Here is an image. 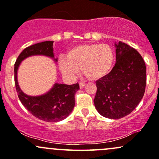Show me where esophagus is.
I'll return each instance as SVG.
<instances>
[{
    "mask_svg": "<svg viewBox=\"0 0 159 159\" xmlns=\"http://www.w3.org/2000/svg\"><path fill=\"white\" fill-rule=\"evenodd\" d=\"M85 83H83V82H81V83H80V89H82V88H83L85 86Z\"/></svg>",
    "mask_w": 159,
    "mask_h": 159,
    "instance_id": "1",
    "label": "esophagus"
}]
</instances>
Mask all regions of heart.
I'll list each match as a JSON object with an SVG mask.
<instances>
[{"instance_id": "obj_1", "label": "heart", "mask_w": 159, "mask_h": 159, "mask_svg": "<svg viewBox=\"0 0 159 159\" xmlns=\"http://www.w3.org/2000/svg\"><path fill=\"white\" fill-rule=\"evenodd\" d=\"M114 52L107 44H83L70 48L66 59H61L59 66L67 76H75L82 68L87 79L95 80L106 76L112 67Z\"/></svg>"}]
</instances>
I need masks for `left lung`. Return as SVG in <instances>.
Wrapping results in <instances>:
<instances>
[{
    "mask_svg": "<svg viewBox=\"0 0 159 159\" xmlns=\"http://www.w3.org/2000/svg\"><path fill=\"white\" fill-rule=\"evenodd\" d=\"M116 63L107 75L96 82L93 102L100 114L119 119L135 109L146 86V66L142 56L130 45L115 43Z\"/></svg>",
    "mask_w": 159,
    "mask_h": 159,
    "instance_id": "obj_1",
    "label": "left lung"
}]
</instances>
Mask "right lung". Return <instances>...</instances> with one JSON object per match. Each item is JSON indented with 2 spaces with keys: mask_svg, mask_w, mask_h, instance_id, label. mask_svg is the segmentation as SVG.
<instances>
[{
  "mask_svg": "<svg viewBox=\"0 0 159 159\" xmlns=\"http://www.w3.org/2000/svg\"><path fill=\"white\" fill-rule=\"evenodd\" d=\"M53 42L45 41L25 48L18 56L15 64V83L18 98L32 115L47 122H57L66 118L75 106V93L80 89L79 83L73 85L55 83L51 89L41 96H28L25 93L18 83L17 73L20 63L31 56H45L54 59Z\"/></svg>",
  "mask_w": 159,
  "mask_h": 159,
  "instance_id": "obj_1",
  "label": "right lung"
}]
</instances>
